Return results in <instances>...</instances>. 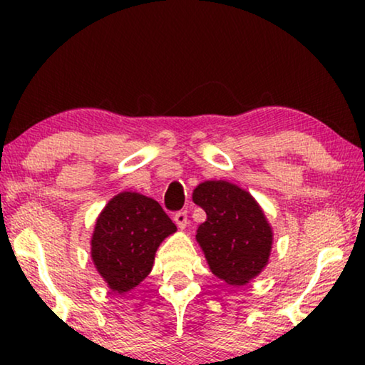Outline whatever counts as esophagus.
Listing matches in <instances>:
<instances>
[{"mask_svg":"<svg viewBox=\"0 0 365 365\" xmlns=\"http://www.w3.org/2000/svg\"><path fill=\"white\" fill-rule=\"evenodd\" d=\"M174 222L178 224L179 229H184L187 226V212L186 211H179L174 214Z\"/></svg>","mask_w":365,"mask_h":365,"instance_id":"obj_1","label":"esophagus"}]
</instances>
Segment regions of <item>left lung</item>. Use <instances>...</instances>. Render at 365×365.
Here are the masks:
<instances>
[{
  "label": "left lung",
  "mask_w": 365,
  "mask_h": 365,
  "mask_svg": "<svg viewBox=\"0 0 365 365\" xmlns=\"http://www.w3.org/2000/svg\"><path fill=\"white\" fill-rule=\"evenodd\" d=\"M192 201L206 211L196 239L214 276L229 286H244L266 267L272 229L247 191L227 181H204Z\"/></svg>",
  "instance_id": "8db88e82"
}]
</instances>
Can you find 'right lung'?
Instances as JSON below:
<instances>
[{
    "label": "right lung",
    "instance_id": "right-lung-1",
    "mask_svg": "<svg viewBox=\"0 0 365 365\" xmlns=\"http://www.w3.org/2000/svg\"><path fill=\"white\" fill-rule=\"evenodd\" d=\"M176 232L158 201L139 192H119L99 214L91 239V257L108 287L124 294L151 272L164 239Z\"/></svg>",
    "mask_w": 365,
    "mask_h": 365
}]
</instances>
